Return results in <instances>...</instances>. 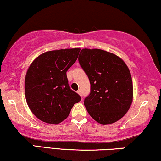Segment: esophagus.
I'll return each instance as SVG.
<instances>
[{"mask_svg": "<svg viewBox=\"0 0 161 161\" xmlns=\"http://www.w3.org/2000/svg\"><path fill=\"white\" fill-rule=\"evenodd\" d=\"M77 93L81 96V97H82V96H81V90H78L77 91Z\"/></svg>", "mask_w": 161, "mask_h": 161, "instance_id": "obj_1", "label": "esophagus"}]
</instances>
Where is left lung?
<instances>
[{"mask_svg":"<svg viewBox=\"0 0 161 161\" xmlns=\"http://www.w3.org/2000/svg\"><path fill=\"white\" fill-rule=\"evenodd\" d=\"M79 62L90 82V93L84 104L100 124H111L129 111L133 100L130 71L123 60L100 49L84 48Z\"/></svg>","mask_w":161,"mask_h":161,"instance_id":"left-lung-1","label":"left lung"}]
</instances>
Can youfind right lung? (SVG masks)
Masks as SVG:
<instances>
[{"label":"right lung","instance_id":"obj_1","mask_svg":"<svg viewBox=\"0 0 161 161\" xmlns=\"http://www.w3.org/2000/svg\"><path fill=\"white\" fill-rule=\"evenodd\" d=\"M80 48L50 50L32 61L25 80V97L32 114L40 121L58 124L65 120L81 100L69 87L66 71L75 63Z\"/></svg>","mask_w":161,"mask_h":161}]
</instances>
